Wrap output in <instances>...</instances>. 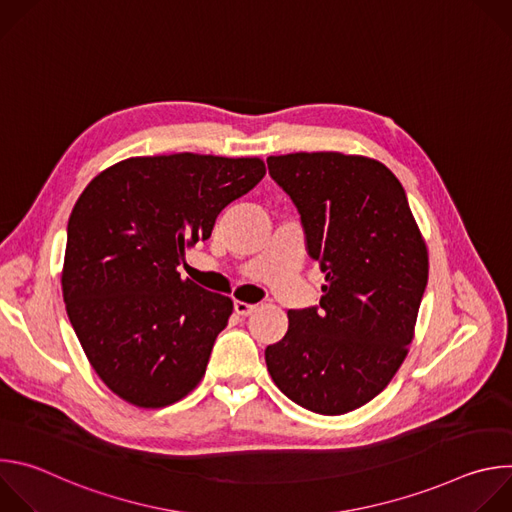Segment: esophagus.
<instances>
[{"mask_svg":"<svg viewBox=\"0 0 512 512\" xmlns=\"http://www.w3.org/2000/svg\"><path fill=\"white\" fill-rule=\"evenodd\" d=\"M255 310H257V306H253V304H245V302H235V312H237L239 316H243V318L251 316V314H253Z\"/></svg>","mask_w":512,"mask_h":512,"instance_id":"1","label":"esophagus"}]
</instances>
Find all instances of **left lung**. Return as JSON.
<instances>
[{
  "label": "left lung",
  "mask_w": 512,
  "mask_h": 512,
  "mask_svg": "<svg viewBox=\"0 0 512 512\" xmlns=\"http://www.w3.org/2000/svg\"><path fill=\"white\" fill-rule=\"evenodd\" d=\"M267 168L326 273L320 306L289 310L285 336L265 348L267 371L304 409L342 415L377 397L403 364L427 247L401 182L373 158L298 152L269 156Z\"/></svg>",
  "instance_id": "left-lung-1"
}]
</instances>
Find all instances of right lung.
Wrapping results in <instances>:
<instances>
[{
  "label": "right lung",
  "mask_w": 512,
  "mask_h": 512,
  "mask_svg": "<svg viewBox=\"0 0 512 512\" xmlns=\"http://www.w3.org/2000/svg\"><path fill=\"white\" fill-rule=\"evenodd\" d=\"M265 176L261 158H127L95 176L68 218L62 298L99 379L160 409L204 377L233 300L182 279L184 249Z\"/></svg>",
  "instance_id": "obj_1"
}]
</instances>
